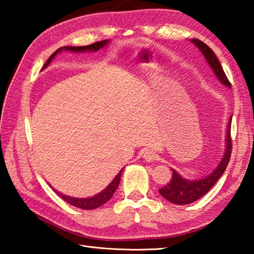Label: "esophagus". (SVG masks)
Returning a JSON list of instances; mask_svg holds the SVG:
<instances>
[{
	"mask_svg": "<svg viewBox=\"0 0 254 254\" xmlns=\"http://www.w3.org/2000/svg\"><path fill=\"white\" fill-rule=\"evenodd\" d=\"M143 157L145 158V160L147 161H154V160H158V154L154 152V150L152 149H146L144 152V156Z\"/></svg>",
	"mask_w": 254,
	"mask_h": 254,
	"instance_id": "obj_1",
	"label": "esophagus"
}]
</instances>
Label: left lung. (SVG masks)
I'll return each mask as SVG.
<instances>
[{"label": "left lung", "mask_w": 254, "mask_h": 254, "mask_svg": "<svg viewBox=\"0 0 254 254\" xmlns=\"http://www.w3.org/2000/svg\"><path fill=\"white\" fill-rule=\"evenodd\" d=\"M191 42H193V44L198 48V50L203 53L204 58L206 59L207 63L209 64V66L212 67L213 72L219 79V82L224 84L225 86H227V87H231V84L227 76H226L224 69L222 65H220L217 57L215 56L214 51L210 49L206 44H204L203 41L198 39H191ZM230 127L231 118L227 126L225 154L223 156L222 161H220L218 166L216 167V169H215L212 174L203 178V179L190 181L188 179H185V178H182L175 169H172V178L170 181L167 183L165 187L159 189V193L161 195L166 199H168L169 202L178 205H186L193 203L197 201L198 198H201L203 195H205V194L213 188L215 183L217 182L219 178L222 177V175L226 170V167H227L229 163L231 149H233L230 136Z\"/></svg>", "instance_id": "1"}]
</instances>
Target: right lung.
I'll use <instances>...</instances> for the list:
<instances>
[{
  "instance_id": "1",
  "label": "right lung",
  "mask_w": 254,
  "mask_h": 254,
  "mask_svg": "<svg viewBox=\"0 0 254 254\" xmlns=\"http://www.w3.org/2000/svg\"><path fill=\"white\" fill-rule=\"evenodd\" d=\"M108 42H109L108 40H102V41H97V42H95V44H93V45L84 46V47H69L68 46V47L60 48V49H58L49 59H48V61L46 62V64H45L44 67H42V68H46L48 65H49V63L52 61V59L55 58L59 52H61L62 50H67V51H72V52L98 51L99 49H101V48H104L108 44ZM122 170H120V172H119V174L116 176L115 179L112 180V182L105 189L104 191H101L100 193H98V194H97V195H95L93 197H88V198L72 197V196H68V195H65V194H62L60 192L56 191L55 189H53V190H55L58 195L60 196L61 198H63L64 201L67 202L68 204L73 205V206H75V207H78V208H82V209H94V208H97V207L101 206V205H104L105 203H107L112 197L113 193L116 192L117 188L119 187V183H120Z\"/></svg>"
}]
</instances>
